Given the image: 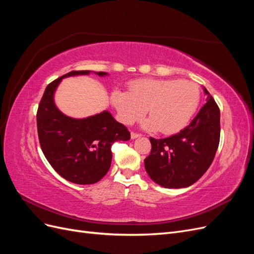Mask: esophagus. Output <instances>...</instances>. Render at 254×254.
Segmentation results:
<instances>
[{
	"mask_svg": "<svg viewBox=\"0 0 254 254\" xmlns=\"http://www.w3.org/2000/svg\"><path fill=\"white\" fill-rule=\"evenodd\" d=\"M139 136H141V134L140 133H136V132H131V139H136V137H139Z\"/></svg>",
	"mask_w": 254,
	"mask_h": 254,
	"instance_id": "1",
	"label": "esophagus"
}]
</instances>
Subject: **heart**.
Masks as SVG:
<instances>
[{
    "mask_svg": "<svg viewBox=\"0 0 254 254\" xmlns=\"http://www.w3.org/2000/svg\"><path fill=\"white\" fill-rule=\"evenodd\" d=\"M200 99L196 83L189 80L137 79L128 92L115 90L111 102L125 125L139 122L147 112L144 127L162 134L179 132L193 117Z\"/></svg>",
    "mask_w": 254,
    "mask_h": 254,
    "instance_id": "1",
    "label": "heart"
}]
</instances>
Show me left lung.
<instances>
[{
    "mask_svg": "<svg viewBox=\"0 0 254 254\" xmlns=\"http://www.w3.org/2000/svg\"><path fill=\"white\" fill-rule=\"evenodd\" d=\"M206 103L190 124L165 139L149 137L151 151L145 158V170L159 186L187 188L207 171L220 139V111L209 91Z\"/></svg>",
    "mask_w": 254,
    "mask_h": 254,
    "instance_id": "8db88e82",
    "label": "left lung"
}]
</instances>
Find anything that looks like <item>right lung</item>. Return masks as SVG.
<instances>
[{
  "label": "right lung",
  "instance_id": "add662e5",
  "mask_svg": "<svg viewBox=\"0 0 254 254\" xmlns=\"http://www.w3.org/2000/svg\"><path fill=\"white\" fill-rule=\"evenodd\" d=\"M89 73L71 71L49 83L37 110L38 137L45 158L63 178L76 184L101 180L111 165L112 144L130 139L127 127L108 111L76 120L61 113L54 104V92L61 79Z\"/></svg>",
  "mask_w": 254,
  "mask_h": 254
}]
</instances>
